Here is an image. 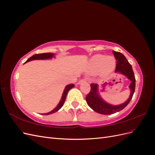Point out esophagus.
<instances>
[{
  "mask_svg": "<svg viewBox=\"0 0 155 155\" xmlns=\"http://www.w3.org/2000/svg\"><path fill=\"white\" fill-rule=\"evenodd\" d=\"M85 81H86V79H81V80L79 81L78 83L80 84V83H84V82H85Z\"/></svg>",
  "mask_w": 155,
  "mask_h": 155,
  "instance_id": "esophagus-1",
  "label": "esophagus"
}]
</instances>
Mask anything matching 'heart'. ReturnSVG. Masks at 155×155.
<instances>
[{
    "label": "heart",
    "mask_w": 155,
    "mask_h": 155,
    "mask_svg": "<svg viewBox=\"0 0 155 155\" xmlns=\"http://www.w3.org/2000/svg\"><path fill=\"white\" fill-rule=\"evenodd\" d=\"M116 61L113 56H106L97 54L92 57L90 61L91 71L96 72L99 70L100 74L105 76L113 71Z\"/></svg>",
    "instance_id": "heart-1"
}]
</instances>
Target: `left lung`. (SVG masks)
<instances>
[{"mask_svg": "<svg viewBox=\"0 0 155 155\" xmlns=\"http://www.w3.org/2000/svg\"><path fill=\"white\" fill-rule=\"evenodd\" d=\"M112 52H113V54L116 59V67L115 72L125 75L131 81L129 86L130 89V95L127 101L124 103V104L116 106L111 105L105 103L98 94L97 84L91 83V91L86 96L87 104L92 110L96 111L97 113L105 115L114 114L115 112H119L124 109L132 99L136 86V79L131 64L128 62L126 58L121 53L115 51H112Z\"/></svg>", "mask_w": 155, "mask_h": 155, "instance_id": "left-lung-1", "label": "left lung"}]
</instances>
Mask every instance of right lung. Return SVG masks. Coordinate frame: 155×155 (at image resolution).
Segmentation results:
<instances>
[{
	"instance_id": "1",
	"label": "right lung",
	"mask_w": 155,
	"mask_h": 155,
	"mask_svg": "<svg viewBox=\"0 0 155 155\" xmlns=\"http://www.w3.org/2000/svg\"><path fill=\"white\" fill-rule=\"evenodd\" d=\"M54 56V54H51V53H43V54H35L34 55H32L31 58H30L28 59L26 61V62H28L30 61L31 60H35V59H50L51 58ZM74 87V84H70V85H68L66 87H65L63 94V96L61 97V100L60 102L59 103L58 105L56 107L55 109L51 110L50 112H48V113H46L44 114L45 115H48V114H51L52 113H54V112H57L58 110H59L61 108L64 104L65 99H66V97H67V94L68 92V91L70 89H71L72 88H73Z\"/></svg>"
}]
</instances>
